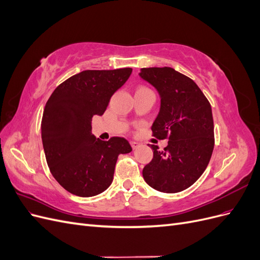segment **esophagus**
<instances>
[{"instance_id": "1", "label": "esophagus", "mask_w": 260, "mask_h": 260, "mask_svg": "<svg viewBox=\"0 0 260 260\" xmlns=\"http://www.w3.org/2000/svg\"><path fill=\"white\" fill-rule=\"evenodd\" d=\"M130 144H131V146H132V148H133V149H136V148H138V147L140 146V143L135 142V141H132V142H131Z\"/></svg>"}]
</instances>
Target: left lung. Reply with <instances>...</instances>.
Segmentation results:
<instances>
[{"instance_id":"8db88e82","label":"left lung","mask_w":260,"mask_h":260,"mask_svg":"<svg viewBox=\"0 0 260 260\" xmlns=\"http://www.w3.org/2000/svg\"><path fill=\"white\" fill-rule=\"evenodd\" d=\"M160 95V111L152 125L153 137L168 139L143 168L145 182L164 193H178L194 184L208 166L215 135L211 106L191 78L170 67L142 68L139 74Z\"/></svg>"}]
</instances>
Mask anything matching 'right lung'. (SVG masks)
Wrapping results in <instances>:
<instances>
[{
  "instance_id": "add662e5",
  "label": "right lung",
  "mask_w": 260,
  "mask_h": 260,
  "mask_svg": "<svg viewBox=\"0 0 260 260\" xmlns=\"http://www.w3.org/2000/svg\"><path fill=\"white\" fill-rule=\"evenodd\" d=\"M132 68L84 70L54 90L41 121L45 158L52 176L66 191L81 198L104 192L112 184L119 154L132 151L123 138L108 141L91 133L94 115H103L113 94Z\"/></svg>"
}]
</instances>
